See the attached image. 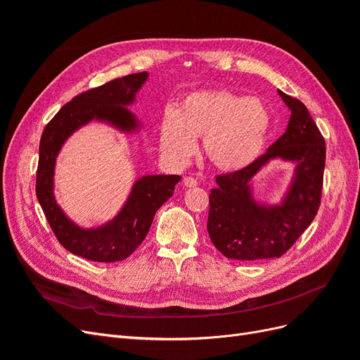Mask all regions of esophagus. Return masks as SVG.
Instances as JSON below:
<instances>
[{
  "label": "esophagus",
  "mask_w": 360,
  "mask_h": 360,
  "mask_svg": "<svg viewBox=\"0 0 360 360\" xmlns=\"http://www.w3.org/2000/svg\"><path fill=\"white\" fill-rule=\"evenodd\" d=\"M183 184L184 186H188V188H195L198 184V181H197V179H193V177H184L183 179Z\"/></svg>",
  "instance_id": "34e87169"
}]
</instances>
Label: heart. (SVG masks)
Here are the masks:
<instances>
[{"mask_svg": "<svg viewBox=\"0 0 360 360\" xmlns=\"http://www.w3.org/2000/svg\"><path fill=\"white\" fill-rule=\"evenodd\" d=\"M270 127L266 106L255 97L226 90L189 93L160 117L159 139L163 156L176 165L188 162L202 136L205 155L224 171L254 163L264 148Z\"/></svg>", "mask_w": 360, "mask_h": 360, "instance_id": "heart-1", "label": "heart"}]
</instances>
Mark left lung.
<instances>
[{
    "mask_svg": "<svg viewBox=\"0 0 360 360\" xmlns=\"http://www.w3.org/2000/svg\"><path fill=\"white\" fill-rule=\"evenodd\" d=\"M291 115L284 135L249 167L216 177L210 191L207 231L217 250L233 259L279 258L307 230L319 212L324 139L300 101L278 90ZM271 160L288 161L293 176L279 203L255 198L252 180Z\"/></svg>",
    "mask_w": 360,
    "mask_h": 360,
    "instance_id": "obj_1",
    "label": "left lung"
}]
</instances>
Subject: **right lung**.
I'll use <instances>...</instances> for the list:
<instances>
[{"instance_id":"right-lung-1","label":"right lung","mask_w":360,"mask_h":360,"mask_svg":"<svg viewBox=\"0 0 360 360\" xmlns=\"http://www.w3.org/2000/svg\"><path fill=\"white\" fill-rule=\"evenodd\" d=\"M147 79L148 72L132 73L81 93L64 105L43 130L36 195L58 242L75 255L99 263H115L127 258L143 243L158 209L172 197L174 186L181 179L176 174H147L139 177L112 219L93 228L75 224L56 200L53 176L64 143L76 130L91 122L111 126L124 135L138 134L143 123L129 106L136 102V94Z\"/></svg>"}]
</instances>
